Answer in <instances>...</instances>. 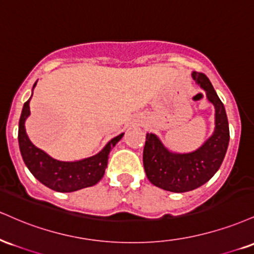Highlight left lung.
<instances>
[{"mask_svg":"<svg viewBox=\"0 0 254 254\" xmlns=\"http://www.w3.org/2000/svg\"><path fill=\"white\" fill-rule=\"evenodd\" d=\"M191 77L215 109L213 134L197 150L187 153L169 150L157 134H146L142 156L146 176L153 186L171 192L191 191L207 183L221 166L229 144L225 106L205 74L193 71Z\"/></svg>","mask_w":254,"mask_h":254,"instance_id":"1","label":"left lung"}]
</instances>
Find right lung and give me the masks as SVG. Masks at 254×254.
I'll list each match as a JSON object with an SVG mask.
<instances>
[{"label":"right lung","mask_w":254,"mask_h":254,"mask_svg":"<svg viewBox=\"0 0 254 254\" xmlns=\"http://www.w3.org/2000/svg\"><path fill=\"white\" fill-rule=\"evenodd\" d=\"M37 82L33 85V89ZM32 89V95H33ZM29 100L23 104L19 121V146L23 162L32 175L50 189L58 192H72L97 184L103 177L110 150L122 139L125 133L113 138L95 156L74 162H62L52 158L46 152L40 150L29 140L26 133L25 122L29 115Z\"/></svg>","instance_id":"1"}]
</instances>
